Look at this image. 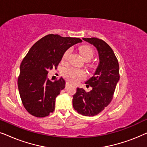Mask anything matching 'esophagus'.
I'll list each match as a JSON object with an SVG mask.
<instances>
[{"mask_svg": "<svg viewBox=\"0 0 147 147\" xmlns=\"http://www.w3.org/2000/svg\"><path fill=\"white\" fill-rule=\"evenodd\" d=\"M69 82H66V84H65V86H69Z\"/></svg>", "mask_w": 147, "mask_h": 147, "instance_id": "esophagus-1", "label": "esophagus"}]
</instances>
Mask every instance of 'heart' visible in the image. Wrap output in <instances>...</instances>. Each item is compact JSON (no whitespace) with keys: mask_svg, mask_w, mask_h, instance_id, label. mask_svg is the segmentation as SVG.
Instances as JSON below:
<instances>
[{"mask_svg":"<svg viewBox=\"0 0 147 147\" xmlns=\"http://www.w3.org/2000/svg\"><path fill=\"white\" fill-rule=\"evenodd\" d=\"M79 50L82 57L86 61H89L93 57L94 52L93 48L91 46L88 45H82L79 48ZM70 53H71V49H67L64 52L63 55L62 56V61H67ZM63 75L69 82L76 83V82H79L80 80L83 79L85 77L86 72L84 70L77 69V68L75 67H68L63 70Z\"/></svg>","mask_w":147,"mask_h":147,"instance_id":"obj_1","label":"heart"}]
</instances>
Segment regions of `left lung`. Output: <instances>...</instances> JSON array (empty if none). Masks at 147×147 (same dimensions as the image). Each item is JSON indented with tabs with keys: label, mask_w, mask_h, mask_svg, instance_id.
Segmentation results:
<instances>
[{
	"label": "left lung",
	"mask_w": 147,
	"mask_h": 147,
	"mask_svg": "<svg viewBox=\"0 0 147 147\" xmlns=\"http://www.w3.org/2000/svg\"><path fill=\"white\" fill-rule=\"evenodd\" d=\"M96 47L99 55V65L94 75L86 82L91 91L77 88L73 96L74 108L79 114L94 116L101 112L113 98L116 84L120 79L119 64L113 50L103 40L96 37L83 38Z\"/></svg>",
	"instance_id": "1"
}]
</instances>
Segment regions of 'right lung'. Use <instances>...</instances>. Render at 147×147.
Returning <instances> with one entry per match:
<instances>
[{
  "label": "right lung",
  "mask_w": 147,
  "mask_h": 147,
  "mask_svg": "<svg viewBox=\"0 0 147 147\" xmlns=\"http://www.w3.org/2000/svg\"><path fill=\"white\" fill-rule=\"evenodd\" d=\"M76 37H63L49 34L32 46L20 65L18 88L24 107L30 114L43 118L55 110V98L65 88L62 78L51 82L49 70L57 69L64 52L82 42Z\"/></svg>",
  "instance_id": "obj_1"
}]
</instances>
